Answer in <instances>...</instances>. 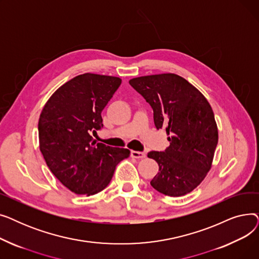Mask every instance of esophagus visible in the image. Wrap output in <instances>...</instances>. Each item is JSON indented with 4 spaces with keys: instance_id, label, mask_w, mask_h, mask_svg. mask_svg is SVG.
I'll list each match as a JSON object with an SVG mask.
<instances>
[{
    "instance_id": "esophagus-1",
    "label": "esophagus",
    "mask_w": 259,
    "mask_h": 259,
    "mask_svg": "<svg viewBox=\"0 0 259 259\" xmlns=\"http://www.w3.org/2000/svg\"><path fill=\"white\" fill-rule=\"evenodd\" d=\"M131 156H132L133 158L141 159V158L146 157V154H145L144 152H140V151H131Z\"/></svg>"
}]
</instances>
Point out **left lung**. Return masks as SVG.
Instances as JSON below:
<instances>
[{"mask_svg":"<svg viewBox=\"0 0 259 259\" xmlns=\"http://www.w3.org/2000/svg\"><path fill=\"white\" fill-rule=\"evenodd\" d=\"M129 84L152 107L156 129L164 128L169 135L170 146L165 151L148 153L159 167L151 186L172 197L193 191L211 169L219 142L209 102L187 79L174 73L134 77Z\"/></svg>","mask_w":259,"mask_h":259,"instance_id":"left-lung-1","label":"left lung"}]
</instances>
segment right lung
I'll list each match as a JSON object with an SVG mask.
<instances>
[{
    "instance_id": "obj_1",
    "label": "right lung",
    "mask_w": 259,
    "mask_h": 259,
    "mask_svg": "<svg viewBox=\"0 0 259 259\" xmlns=\"http://www.w3.org/2000/svg\"><path fill=\"white\" fill-rule=\"evenodd\" d=\"M121 84L116 76L84 73L62 85L38 119L39 150L53 175L71 192L93 195L112 180L130 151L97 143L91 133L103 127L102 111Z\"/></svg>"
}]
</instances>
